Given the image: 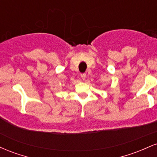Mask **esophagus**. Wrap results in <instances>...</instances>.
<instances>
[{"mask_svg": "<svg viewBox=\"0 0 157 157\" xmlns=\"http://www.w3.org/2000/svg\"><path fill=\"white\" fill-rule=\"evenodd\" d=\"M81 78L82 79V80H86V74H82V75H81Z\"/></svg>", "mask_w": 157, "mask_h": 157, "instance_id": "34e87169", "label": "esophagus"}]
</instances>
